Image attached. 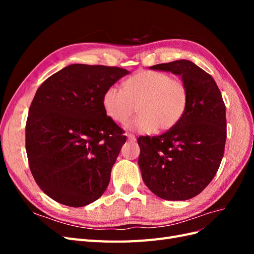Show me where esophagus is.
I'll list each match as a JSON object with an SVG mask.
<instances>
[{
	"mask_svg": "<svg viewBox=\"0 0 254 254\" xmlns=\"http://www.w3.org/2000/svg\"><path fill=\"white\" fill-rule=\"evenodd\" d=\"M127 139H128V141H130V142H134V141L136 140V137H135L133 134H131V133H128V134H127Z\"/></svg>",
	"mask_w": 254,
	"mask_h": 254,
	"instance_id": "esophagus-1",
	"label": "esophagus"
}]
</instances>
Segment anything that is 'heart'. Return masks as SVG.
<instances>
[{"label":"heart","mask_w":254,"mask_h":254,"mask_svg":"<svg viewBox=\"0 0 254 254\" xmlns=\"http://www.w3.org/2000/svg\"><path fill=\"white\" fill-rule=\"evenodd\" d=\"M188 88L182 80L159 71H140L124 82V90L111 86L104 92L105 113L117 123H125L135 110L140 115L126 128L141 133L164 131L175 127L186 113Z\"/></svg>","instance_id":"b5f03b06"}]
</instances>
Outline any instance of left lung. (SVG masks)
<instances>
[{
    "mask_svg": "<svg viewBox=\"0 0 254 254\" xmlns=\"http://www.w3.org/2000/svg\"><path fill=\"white\" fill-rule=\"evenodd\" d=\"M149 68L181 76L188 88L189 103L175 127L161 135L137 139L142 179L160 198L188 200L207 187L224 157L225 103L212 76L190 60Z\"/></svg>",
    "mask_w": 254,
    "mask_h": 254,
    "instance_id": "8db88e82",
    "label": "left lung"
}]
</instances>
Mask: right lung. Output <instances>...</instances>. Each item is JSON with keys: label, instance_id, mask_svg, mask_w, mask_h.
<instances>
[{"label": "right lung", "instance_id": "add662e5", "mask_svg": "<svg viewBox=\"0 0 254 254\" xmlns=\"http://www.w3.org/2000/svg\"><path fill=\"white\" fill-rule=\"evenodd\" d=\"M121 67L71 64L37 90L25 146L39 188L67 206L97 200L108 187L126 135L104 111V92L128 75Z\"/></svg>", "mask_w": 254, "mask_h": 254}]
</instances>
